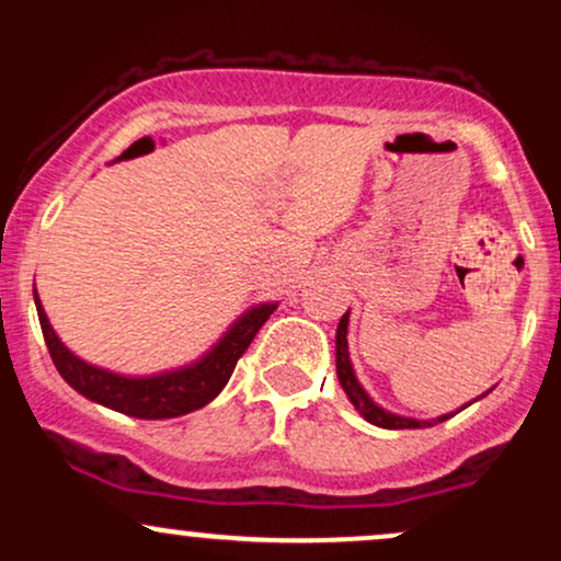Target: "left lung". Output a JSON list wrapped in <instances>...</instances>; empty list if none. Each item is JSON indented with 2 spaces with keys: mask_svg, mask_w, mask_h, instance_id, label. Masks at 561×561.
<instances>
[{
  "mask_svg": "<svg viewBox=\"0 0 561 561\" xmlns=\"http://www.w3.org/2000/svg\"><path fill=\"white\" fill-rule=\"evenodd\" d=\"M347 317H351V311H347L345 317L340 319L337 337H334V356H337V379H340V385H343L347 401L356 405V411L364 416L366 422L377 424V427H385V430H422V427H433V424H437V422H446L456 414V411H454V414H443V416H437V420H411V416H398V414H392V411H385L382 405H377L375 401H371L369 392H366L362 388V382L356 379V371H353V364H351V353H347ZM488 392H491V390H488ZM482 396H485V392H482ZM480 398H474V401H480ZM469 403H472V401H469ZM467 405H461V409H467Z\"/></svg>",
  "mask_w": 561,
  "mask_h": 561,
  "instance_id": "left-lung-1",
  "label": "left lung"
}]
</instances>
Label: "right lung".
I'll return each mask as SVG.
<instances>
[{
	"label": "right lung",
	"mask_w": 561,
	"mask_h": 561,
	"mask_svg": "<svg viewBox=\"0 0 561 561\" xmlns=\"http://www.w3.org/2000/svg\"><path fill=\"white\" fill-rule=\"evenodd\" d=\"M34 300L44 343L49 347V356H53L60 377L89 401L107 405V409L121 411V414L137 416V420H173V416L190 414V411L203 409L205 403L214 401L218 392L224 390V385L229 382L242 353L248 351V345L253 343V337L266 324V319L276 311V302H261V306L244 311L224 332V337L195 364L160 371V375L152 377H126L102 369V366L87 364L73 351H68L66 343L57 337L53 324H49L36 289Z\"/></svg>",
	"instance_id": "1"
}]
</instances>
